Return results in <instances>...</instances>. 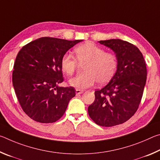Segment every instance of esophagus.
<instances>
[{
	"instance_id": "1",
	"label": "esophagus",
	"mask_w": 160,
	"mask_h": 160,
	"mask_svg": "<svg viewBox=\"0 0 160 160\" xmlns=\"http://www.w3.org/2000/svg\"><path fill=\"white\" fill-rule=\"evenodd\" d=\"M84 92V90H79V89H76L75 90V93L76 94H82Z\"/></svg>"
}]
</instances>
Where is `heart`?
Returning <instances> with one entry per match:
<instances>
[{"instance_id": "obj_1", "label": "heart", "mask_w": 160, "mask_h": 160, "mask_svg": "<svg viewBox=\"0 0 160 160\" xmlns=\"http://www.w3.org/2000/svg\"><path fill=\"white\" fill-rule=\"evenodd\" d=\"M75 53L80 64H87L84 73L69 80L75 88L85 90L93 86L96 82L104 85L112 79L117 68L118 59L112 53H105L103 48L88 42L77 47ZM77 61L70 53H65L61 60V69L68 75H72L76 70Z\"/></svg>"}]
</instances>
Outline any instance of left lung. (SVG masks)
<instances>
[{"mask_svg": "<svg viewBox=\"0 0 160 160\" xmlns=\"http://www.w3.org/2000/svg\"><path fill=\"white\" fill-rule=\"evenodd\" d=\"M114 52L118 59L115 74L88 107L90 118L97 125H119L133 116L141 101L147 79V68L138 48L121 39L98 42Z\"/></svg>", "mask_w": 160, "mask_h": 160, "instance_id": "left-lung-1", "label": "left lung"}]
</instances>
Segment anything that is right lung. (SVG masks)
Returning <instances> with one entry per match:
<instances>
[{
  "instance_id": "obj_1",
  "label": "right lung",
  "mask_w": 160,
  "mask_h": 160,
  "mask_svg": "<svg viewBox=\"0 0 160 160\" xmlns=\"http://www.w3.org/2000/svg\"><path fill=\"white\" fill-rule=\"evenodd\" d=\"M82 41L42 37L19 51L12 85L23 111L34 121L53 123L64 114L75 90L59 86L63 81L61 60L70 48Z\"/></svg>"
}]
</instances>
